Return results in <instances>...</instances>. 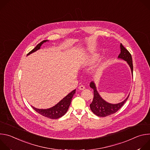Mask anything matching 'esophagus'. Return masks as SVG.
Listing matches in <instances>:
<instances>
[{
    "instance_id": "obj_1",
    "label": "esophagus",
    "mask_w": 150,
    "mask_h": 150,
    "mask_svg": "<svg viewBox=\"0 0 150 150\" xmlns=\"http://www.w3.org/2000/svg\"><path fill=\"white\" fill-rule=\"evenodd\" d=\"M78 88H79V90H83L85 89V87L83 86V85H80V86H79Z\"/></svg>"
}]
</instances>
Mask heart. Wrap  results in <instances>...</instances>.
Masks as SVG:
<instances>
[{
  "mask_svg": "<svg viewBox=\"0 0 150 150\" xmlns=\"http://www.w3.org/2000/svg\"><path fill=\"white\" fill-rule=\"evenodd\" d=\"M96 60V57L94 56H91V57H89L87 59H84V60L83 61V64L84 65H90V64H92L93 63H94Z\"/></svg>",
  "mask_w": 150,
  "mask_h": 150,
  "instance_id": "1",
  "label": "heart"
}]
</instances>
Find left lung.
Listing matches in <instances>:
<instances>
[{
    "label": "left lung",
    "instance_id": "8db88e82",
    "mask_svg": "<svg viewBox=\"0 0 150 150\" xmlns=\"http://www.w3.org/2000/svg\"><path fill=\"white\" fill-rule=\"evenodd\" d=\"M120 53L118 56V58L122 59L127 62L128 65H129L131 72L133 75V63L132 59L131 53L122 44L120 45ZM90 87L94 90V98L92 103L90 104V109L94 114L99 117H105L115 113L119 110L125 103L127 100L129 94L127 97L122 102L118 104H110L104 101L99 95L98 93L96 90V87L94 82L92 81L90 83Z\"/></svg>",
    "mask_w": 150,
    "mask_h": 150
}]
</instances>
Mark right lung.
Returning a JSON list of instances; mask_svg holds the SVG:
<instances>
[{
  "label": "right lung",
  "mask_w": 150,
  "mask_h": 150,
  "mask_svg": "<svg viewBox=\"0 0 150 150\" xmlns=\"http://www.w3.org/2000/svg\"><path fill=\"white\" fill-rule=\"evenodd\" d=\"M47 41H48V40H43L41 42H40L39 44H38L36 46V47L34 49H33L31 52H30L27 54V55H29L30 54L40 49L41 46L43 44L44 42H46ZM75 91H76V90H73L72 92H71L69 94H68L65 97H64L57 104H56L54 106L52 107V108H51L50 109H38L35 108L33 106H32V108L38 113L40 114L41 115L43 116L46 117H48V118L52 119H58V118L63 116L67 112V111L69 109V107L71 103L72 98L75 93Z\"/></svg>",
  "instance_id": "right-lung-1"
}]
</instances>
